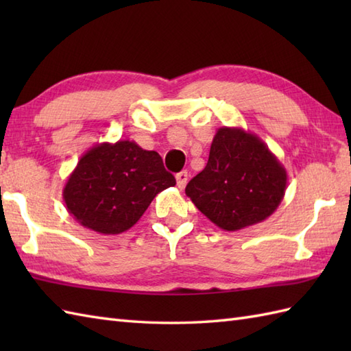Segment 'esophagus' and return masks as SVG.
<instances>
[{
	"instance_id": "34e87169",
	"label": "esophagus",
	"mask_w": 351,
	"mask_h": 351,
	"mask_svg": "<svg viewBox=\"0 0 351 351\" xmlns=\"http://www.w3.org/2000/svg\"><path fill=\"white\" fill-rule=\"evenodd\" d=\"M189 181V171L187 170H182L180 173L176 175V184H178V189H185V185H187Z\"/></svg>"
}]
</instances>
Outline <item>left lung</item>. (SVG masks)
<instances>
[{"label":"left lung","instance_id":"1","mask_svg":"<svg viewBox=\"0 0 351 351\" xmlns=\"http://www.w3.org/2000/svg\"><path fill=\"white\" fill-rule=\"evenodd\" d=\"M288 175L268 146L243 128L221 126L205 169L185 187L191 202L220 229L240 230L278 210Z\"/></svg>","mask_w":351,"mask_h":351}]
</instances>
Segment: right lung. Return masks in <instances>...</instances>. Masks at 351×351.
<instances>
[{
  "label": "right lung",
  "mask_w": 351,
  "mask_h": 351,
  "mask_svg": "<svg viewBox=\"0 0 351 351\" xmlns=\"http://www.w3.org/2000/svg\"><path fill=\"white\" fill-rule=\"evenodd\" d=\"M175 184L158 152L132 140L106 141L81 156L66 181L63 200L81 226L116 235L136 225L154 197Z\"/></svg>",
  "instance_id": "1"
}]
</instances>
